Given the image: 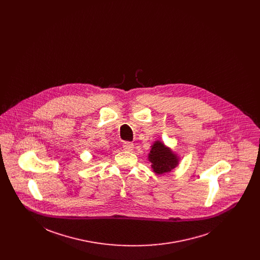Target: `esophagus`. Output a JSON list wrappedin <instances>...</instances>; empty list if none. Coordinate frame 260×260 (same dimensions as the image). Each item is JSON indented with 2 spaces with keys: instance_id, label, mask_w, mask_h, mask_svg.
<instances>
[{
  "instance_id": "34e87169",
  "label": "esophagus",
  "mask_w": 260,
  "mask_h": 260,
  "mask_svg": "<svg viewBox=\"0 0 260 260\" xmlns=\"http://www.w3.org/2000/svg\"><path fill=\"white\" fill-rule=\"evenodd\" d=\"M123 148L126 151H132L134 149V144L131 143V142H125L123 144Z\"/></svg>"
}]
</instances>
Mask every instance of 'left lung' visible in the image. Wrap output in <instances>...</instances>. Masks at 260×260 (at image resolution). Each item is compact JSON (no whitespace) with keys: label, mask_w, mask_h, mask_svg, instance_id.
<instances>
[{"label":"left lung","mask_w":260,"mask_h":260,"mask_svg":"<svg viewBox=\"0 0 260 260\" xmlns=\"http://www.w3.org/2000/svg\"><path fill=\"white\" fill-rule=\"evenodd\" d=\"M151 168L157 175H162L175 169L179 164V157L163 142L157 140L151 145L148 154Z\"/></svg>","instance_id":"left-lung-1"}]
</instances>
